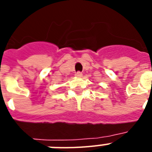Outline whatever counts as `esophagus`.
Here are the masks:
<instances>
[{
    "instance_id": "34e87169",
    "label": "esophagus",
    "mask_w": 152,
    "mask_h": 152,
    "mask_svg": "<svg viewBox=\"0 0 152 152\" xmlns=\"http://www.w3.org/2000/svg\"><path fill=\"white\" fill-rule=\"evenodd\" d=\"M75 76H77V77H81L82 76V72H76Z\"/></svg>"
}]
</instances>
